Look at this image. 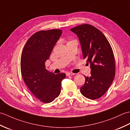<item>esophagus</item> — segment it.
<instances>
[{
  "label": "esophagus",
  "mask_w": 130,
  "mask_h": 130,
  "mask_svg": "<svg viewBox=\"0 0 130 130\" xmlns=\"http://www.w3.org/2000/svg\"><path fill=\"white\" fill-rule=\"evenodd\" d=\"M75 75L74 73H67V76H70V75Z\"/></svg>",
  "instance_id": "1"
}]
</instances>
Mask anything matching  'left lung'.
<instances>
[{
  "instance_id": "left-lung-1",
  "label": "left lung",
  "mask_w": 130,
  "mask_h": 130,
  "mask_svg": "<svg viewBox=\"0 0 130 130\" xmlns=\"http://www.w3.org/2000/svg\"><path fill=\"white\" fill-rule=\"evenodd\" d=\"M70 31L78 37L83 55L91 69L90 76H85L80 92L87 98H99L115 78V61L111 46L103 33L90 24L76 26Z\"/></svg>"
}]
</instances>
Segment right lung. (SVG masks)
Returning a JSON list of instances; mask_svg holds the SVG:
<instances>
[{"mask_svg":"<svg viewBox=\"0 0 130 130\" xmlns=\"http://www.w3.org/2000/svg\"><path fill=\"white\" fill-rule=\"evenodd\" d=\"M62 35L60 29L35 33L24 46L21 59L23 80L30 91L43 103H48L60 95L65 73L55 74L46 69L54 46Z\"/></svg>","mask_w":130,"mask_h":130,"instance_id":"right-lung-1","label":"right lung"}]
</instances>
